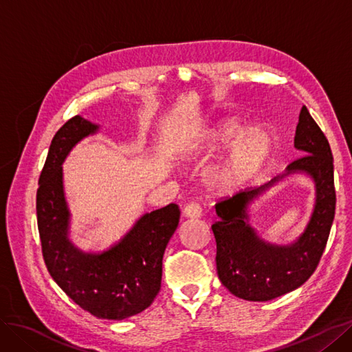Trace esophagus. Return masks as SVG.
I'll return each mask as SVG.
<instances>
[{
	"label": "esophagus",
	"mask_w": 352,
	"mask_h": 352,
	"mask_svg": "<svg viewBox=\"0 0 352 352\" xmlns=\"http://www.w3.org/2000/svg\"><path fill=\"white\" fill-rule=\"evenodd\" d=\"M184 216L188 219H199L202 216V210L198 202H189L184 210Z\"/></svg>",
	"instance_id": "esophagus-1"
}]
</instances>
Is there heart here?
<instances>
[{"instance_id":"obj_1","label":"heart","mask_w":352,"mask_h":352,"mask_svg":"<svg viewBox=\"0 0 352 352\" xmlns=\"http://www.w3.org/2000/svg\"><path fill=\"white\" fill-rule=\"evenodd\" d=\"M228 141L225 151L204 175L206 185L217 195L243 189L258 175L272 153V138L260 127H238L232 120L207 124L180 151L184 160H195Z\"/></svg>"}]
</instances>
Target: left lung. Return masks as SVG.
Returning a JSON list of instances; mask_svg holds the SVG:
<instances>
[{
	"label": "left lung",
	"mask_w": 352,
	"mask_h": 352,
	"mask_svg": "<svg viewBox=\"0 0 352 352\" xmlns=\"http://www.w3.org/2000/svg\"><path fill=\"white\" fill-rule=\"evenodd\" d=\"M294 145L302 151L282 176L258 188H247L216 204L219 220L211 226L220 282L247 301H270L300 287L317 269L332 228L336 207L333 155L324 133L307 107L301 109ZM305 173L316 185V204L303 235L289 245L263 241L248 220V206L287 174Z\"/></svg>",
	"instance_id": "left-lung-1"
}]
</instances>
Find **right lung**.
<instances>
[{"label": "right lung", "instance_id": "add662e5", "mask_svg": "<svg viewBox=\"0 0 352 352\" xmlns=\"http://www.w3.org/2000/svg\"><path fill=\"white\" fill-rule=\"evenodd\" d=\"M98 124L74 116L50 145L36 192L42 255L51 278L85 311L123 320L150 307L162 287L163 255L177 229L176 204L146 212L107 251L83 252L69 239L70 212L63 190V162Z\"/></svg>", "mask_w": 352, "mask_h": 352}]
</instances>
